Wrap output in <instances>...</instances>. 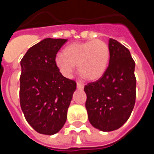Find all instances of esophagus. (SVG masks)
<instances>
[{
    "instance_id": "34e87169",
    "label": "esophagus",
    "mask_w": 154,
    "mask_h": 154,
    "mask_svg": "<svg viewBox=\"0 0 154 154\" xmlns=\"http://www.w3.org/2000/svg\"><path fill=\"white\" fill-rule=\"evenodd\" d=\"M77 89H83L84 85L81 82H77Z\"/></svg>"
}]
</instances>
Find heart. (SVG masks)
<instances>
[{"label":"heart","instance_id":"1","mask_svg":"<svg viewBox=\"0 0 154 154\" xmlns=\"http://www.w3.org/2000/svg\"><path fill=\"white\" fill-rule=\"evenodd\" d=\"M109 48L103 41L96 39L69 45L58 54L55 64L65 77L69 78L78 65L79 72L87 80L101 78L108 66Z\"/></svg>","mask_w":154,"mask_h":154}]
</instances>
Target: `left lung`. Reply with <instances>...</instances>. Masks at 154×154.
<instances>
[{"label":"left lung","mask_w":154,"mask_h":154,"mask_svg":"<svg viewBox=\"0 0 154 154\" xmlns=\"http://www.w3.org/2000/svg\"><path fill=\"white\" fill-rule=\"evenodd\" d=\"M109 62L101 78L84 88L89 123L103 132L117 130L130 116L136 101L135 62L130 51L109 38Z\"/></svg>","instance_id":"1"}]
</instances>
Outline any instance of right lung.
<instances>
[{"label":"right lung","mask_w":154,"mask_h":154,"mask_svg":"<svg viewBox=\"0 0 154 154\" xmlns=\"http://www.w3.org/2000/svg\"><path fill=\"white\" fill-rule=\"evenodd\" d=\"M67 39L45 38L31 47L21 61L20 104L35 131L53 135L63 127L76 82L65 78L55 64Z\"/></svg>","instance_id":"obj_1"}]
</instances>
